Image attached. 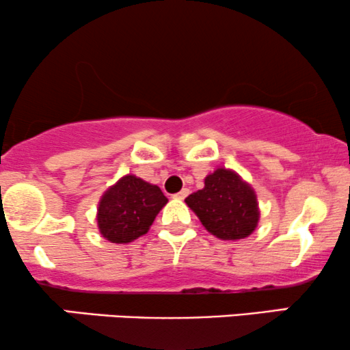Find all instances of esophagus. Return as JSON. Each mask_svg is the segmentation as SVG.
Masks as SVG:
<instances>
[{
    "mask_svg": "<svg viewBox=\"0 0 350 350\" xmlns=\"http://www.w3.org/2000/svg\"><path fill=\"white\" fill-rule=\"evenodd\" d=\"M188 193H189V189L188 188H183L182 191L176 193V195H174V198H176V200H185V198L188 196Z\"/></svg>",
    "mask_w": 350,
    "mask_h": 350,
    "instance_id": "esophagus-1",
    "label": "esophagus"
}]
</instances>
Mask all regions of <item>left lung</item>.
I'll use <instances>...</instances> for the list:
<instances>
[{
	"label": "left lung",
	"instance_id": "8db88e82",
	"mask_svg": "<svg viewBox=\"0 0 350 350\" xmlns=\"http://www.w3.org/2000/svg\"><path fill=\"white\" fill-rule=\"evenodd\" d=\"M185 202L209 234L221 240H240L252 235L260 221L254 189L228 168H217L204 178V188Z\"/></svg>",
	"mask_w": 350,
	"mask_h": 350
}]
</instances>
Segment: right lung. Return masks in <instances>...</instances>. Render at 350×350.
Masks as SVG:
<instances>
[{"label": "right lung", "instance_id": "obj_1", "mask_svg": "<svg viewBox=\"0 0 350 350\" xmlns=\"http://www.w3.org/2000/svg\"><path fill=\"white\" fill-rule=\"evenodd\" d=\"M157 185L124 175L103 193L97 208V226L111 243H129L148 234L155 215L167 204Z\"/></svg>", "mask_w": 350, "mask_h": 350}]
</instances>
